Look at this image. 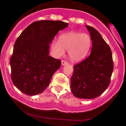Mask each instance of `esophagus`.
<instances>
[{
    "mask_svg": "<svg viewBox=\"0 0 126 126\" xmlns=\"http://www.w3.org/2000/svg\"><path fill=\"white\" fill-rule=\"evenodd\" d=\"M62 64L63 66H64V65H66V64H68V62H66V61H64V60H63L62 62Z\"/></svg>",
    "mask_w": 126,
    "mask_h": 126,
    "instance_id": "obj_1",
    "label": "esophagus"
}]
</instances>
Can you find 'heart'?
Returning a JSON list of instances; mask_svg holds the SVG:
<instances>
[{
    "label": "heart",
    "mask_w": 126,
    "mask_h": 126,
    "mask_svg": "<svg viewBox=\"0 0 126 126\" xmlns=\"http://www.w3.org/2000/svg\"><path fill=\"white\" fill-rule=\"evenodd\" d=\"M91 44V38L88 34L71 32L59 36V41L52 43V50L57 56L63 55L68 50V56L72 62H79L87 56Z\"/></svg>",
    "instance_id": "obj_1"
}]
</instances>
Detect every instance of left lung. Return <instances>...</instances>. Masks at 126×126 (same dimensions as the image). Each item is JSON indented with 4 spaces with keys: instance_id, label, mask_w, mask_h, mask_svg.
<instances>
[{
    "instance_id": "obj_1",
    "label": "left lung",
    "mask_w": 126,
    "mask_h": 126,
    "mask_svg": "<svg viewBox=\"0 0 126 126\" xmlns=\"http://www.w3.org/2000/svg\"><path fill=\"white\" fill-rule=\"evenodd\" d=\"M92 41L90 55L74 66L71 89L75 97L90 99L97 97L107 88L113 70L112 54L98 31L86 25Z\"/></svg>"
}]
</instances>
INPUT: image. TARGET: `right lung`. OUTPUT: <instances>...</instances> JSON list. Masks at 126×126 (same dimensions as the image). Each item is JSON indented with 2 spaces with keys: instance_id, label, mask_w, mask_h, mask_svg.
<instances>
[{
  "instance_id": "1",
  "label": "right lung",
  "mask_w": 126,
  "mask_h": 126,
  "mask_svg": "<svg viewBox=\"0 0 126 126\" xmlns=\"http://www.w3.org/2000/svg\"><path fill=\"white\" fill-rule=\"evenodd\" d=\"M68 24L63 21H36L21 33L14 45L10 59L11 80L21 92L30 96L44 91L61 61L49 56V46L60 30Z\"/></svg>"
}]
</instances>
